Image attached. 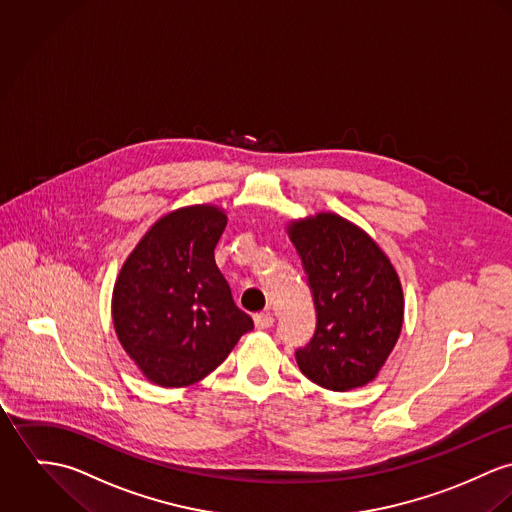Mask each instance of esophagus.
I'll return each instance as SVG.
<instances>
[{"label": "esophagus", "instance_id": "1", "mask_svg": "<svg viewBox=\"0 0 512 512\" xmlns=\"http://www.w3.org/2000/svg\"><path fill=\"white\" fill-rule=\"evenodd\" d=\"M253 322H255V328L265 330V328H271L275 324V318L269 312H259V314L253 316Z\"/></svg>", "mask_w": 512, "mask_h": 512}]
</instances>
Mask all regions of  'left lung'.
<instances>
[{
	"mask_svg": "<svg viewBox=\"0 0 512 512\" xmlns=\"http://www.w3.org/2000/svg\"><path fill=\"white\" fill-rule=\"evenodd\" d=\"M316 306V332L296 349L300 371L345 393L371 383L397 345L404 296L397 271L377 241L332 212L286 226Z\"/></svg>",
	"mask_w": 512,
	"mask_h": 512,
	"instance_id": "obj_1",
	"label": "left lung"
}]
</instances>
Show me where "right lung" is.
<instances>
[{"label":"right lung","instance_id":"1","mask_svg":"<svg viewBox=\"0 0 512 512\" xmlns=\"http://www.w3.org/2000/svg\"><path fill=\"white\" fill-rule=\"evenodd\" d=\"M226 224V212L212 204L169 212L141 237L117 275V340L159 387L202 381L253 330L214 259Z\"/></svg>","mask_w":512,"mask_h":512}]
</instances>
